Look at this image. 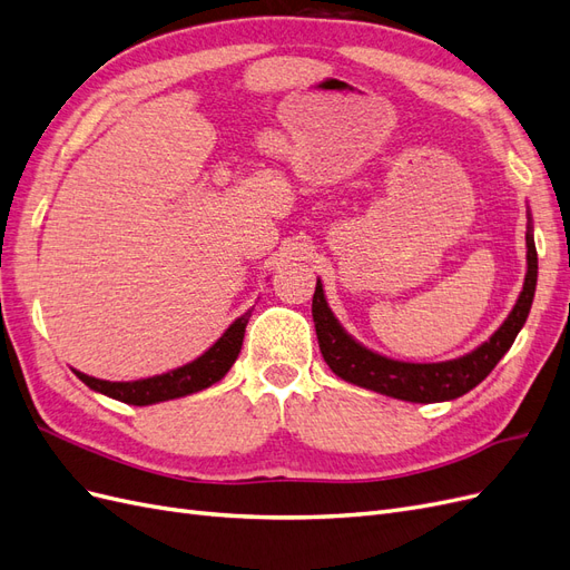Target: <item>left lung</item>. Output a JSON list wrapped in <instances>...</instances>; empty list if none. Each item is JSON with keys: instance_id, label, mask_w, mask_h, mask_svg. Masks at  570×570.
<instances>
[{"instance_id": "1", "label": "left lung", "mask_w": 570, "mask_h": 570, "mask_svg": "<svg viewBox=\"0 0 570 570\" xmlns=\"http://www.w3.org/2000/svg\"><path fill=\"white\" fill-rule=\"evenodd\" d=\"M534 285H538V249H534V239L528 233V273L523 292L519 302H515L513 312L509 314L504 325L490 337V342H485L471 354L454 361H442V364H404V361H394L361 347L356 340L344 333L325 304L323 285L318 281L312 304L318 347L331 371L340 375L342 381L354 383L358 387L419 404L456 400V396L485 381L490 371L499 364V358L509 352L530 314Z\"/></svg>"}]
</instances>
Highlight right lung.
Masks as SVG:
<instances>
[{
    "instance_id": "right-lung-1",
    "label": "right lung",
    "mask_w": 570,
    "mask_h": 570,
    "mask_svg": "<svg viewBox=\"0 0 570 570\" xmlns=\"http://www.w3.org/2000/svg\"><path fill=\"white\" fill-rule=\"evenodd\" d=\"M249 316L252 312L239 316L228 331L218 337L214 347L206 350L199 358L193 361V364H185L176 371L145 377V381H132V383H109V381H99V377H92V375H85L80 371H73V373L88 387L124 404L147 406V404H157L166 400H176V396L193 394L218 383L220 377L230 371V366L235 364V358L239 354V347H243V337H245Z\"/></svg>"
}]
</instances>
